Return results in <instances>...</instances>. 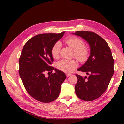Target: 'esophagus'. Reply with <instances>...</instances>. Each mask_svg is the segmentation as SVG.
<instances>
[{
    "label": "esophagus",
    "mask_w": 124,
    "mask_h": 124,
    "mask_svg": "<svg viewBox=\"0 0 124 124\" xmlns=\"http://www.w3.org/2000/svg\"><path fill=\"white\" fill-rule=\"evenodd\" d=\"M71 74H71V73H66V75L67 77H69V76H71Z\"/></svg>",
    "instance_id": "obj_1"
}]
</instances>
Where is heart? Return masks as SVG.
I'll return each instance as SVG.
<instances>
[{"mask_svg": "<svg viewBox=\"0 0 124 124\" xmlns=\"http://www.w3.org/2000/svg\"><path fill=\"white\" fill-rule=\"evenodd\" d=\"M66 43L74 51L73 56L82 63L87 62L91 55L90 48L85 46L84 41L79 37L71 36L66 40ZM62 44L59 41L54 43L51 48L53 57L57 58L60 55ZM78 63L76 59L68 60L62 59L56 63V67L64 72H69L78 67Z\"/></svg>", "mask_w": 124, "mask_h": 124, "instance_id": "b5f03b06", "label": "heart"}]
</instances>
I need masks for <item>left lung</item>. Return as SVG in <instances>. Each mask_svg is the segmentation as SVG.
<instances>
[{
  "mask_svg": "<svg viewBox=\"0 0 124 124\" xmlns=\"http://www.w3.org/2000/svg\"><path fill=\"white\" fill-rule=\"evenodd\" d=\"M76 35L82 37L89 44L91 55L88 61L78 71L89 75L82 77L76 74L78 82L75 91L78 98L84 101L98 98L106 92L114 72V61L107 42L97 33L78 31Z\"/></svg>",
  "mask_w": 124,
  "mask_h": 124,
  "instance_id": "1",
  "label": "left lung"
}]
</instances>
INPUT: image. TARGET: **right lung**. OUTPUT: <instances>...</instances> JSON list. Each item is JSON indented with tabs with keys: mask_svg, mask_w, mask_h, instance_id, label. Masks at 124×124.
Segmentation results:
<instances>
[{
	"mask_svg": "<svg viewBox=\"0 0 124 124\" xmlns=\"http://www.w3.org/2000/svg\"><path fill=\"white\" fill-rule=\"evenodd\" d=\"M65 33L37 35L25 43L22 51L20 76L28 94L40 102L48 103L57 99L66 78L65 74L57 69L47 78L44 76L45 72L52 73L54 69L51 66L53 62L51 48Z\"/></svg>",
	"mask_w": 124,
	"mask_h": 124,
	"instance_id": "right-lung-1",
	"label": "right lung"
}]
</instances>
